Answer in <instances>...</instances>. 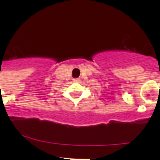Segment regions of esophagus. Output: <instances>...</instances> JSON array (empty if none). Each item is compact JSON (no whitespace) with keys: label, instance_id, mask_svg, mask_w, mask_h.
Returning <instances> with one entry per match:
<instances>
[{"label":"esophagus","instance_id":"34e87169","mask_svg":"<svg viewBox=\"0 0 160 160\" xmlns=\"http://www.w3.org/2000/svg\"><path fill=\"white\" fill-rule=\"evenodd\" d=\"M80 81V78H73V82H78Z\"/></svg>","mask_w":160,"mask_h":160}]
</instances>
